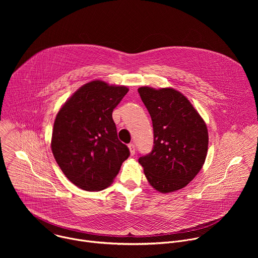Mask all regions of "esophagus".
Here are the masks:
<instances>
[{
  "label": "esophagus",
  "instance_id": "obj_1",
  "mask_svg": "<svg viewBox=\"0 0 258 258\" xmlns=\"http://www.w3.org/2000/svg\"><path fill=\"white\" fill-rule=\"evenodd\" d=\"M128 148H130V152H131V155H135V152H136V148H135V145L133 143L128 144Z\"/></svg>",
  "mask_w": 258,
  "mask_h": 258
}]
</instances>
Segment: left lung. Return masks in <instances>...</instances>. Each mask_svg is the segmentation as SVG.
<instances>
[{
    "label": "left lung",
    "mask_w": 258,
    "mask_h": 258,
    "mask_svg": "<svg viewBox=\"0 0 258 258\" xmlns=\"http://www.w3.org/2000/svg\"><path fill=\"white\" fill-rule=\"evenodd\" d=\"M151 116L152 151L139 158L150 185L161 193L186 187L202 168L208 148L206 124L191 102L178 91L138 89Z\"/></svg>",
    "instance_id": "8db88e82"
}]
</instances>
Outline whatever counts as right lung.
Instances as JSON below:
<instances>
[{"label":"right lung","instance_id":"right-lung-1","mask_svg":"<svg viewBox=\"0 0 258 258\" xmlns=\"http://www.w3.org/2000/svg\"><path fill=\"white\" fill-rule=\"evenodd\" d=\"M127 92L123 86L93 81L73 94L56 116L53 155L66 177L83 190L107 188L130 156L112 119L113 109Z\"/></svg>","mask_w":258,"mask_h":258}]
</instances>
